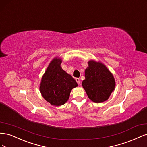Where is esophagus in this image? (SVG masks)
I'll use <instances>...</instances> for the list:
<instances>
[{
    "mask_svg": "<svg viewBox=\"0 0 147 147\" xmlns=\"http://www.w3.org/2000/svg\"><path fill=\"white\" fill-rule=\"evenodd\" d=\"M75 80H76L77 83L78 84H80V79L79 78H75Z\"/></svg>",
    "mask_w": 147,
    "mask_h": 147,
    "instance_id": "34e87169",
    "label": "esophagus"
}]
</instances>
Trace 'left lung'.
<instances>
[{"mask_svg": "<svg viewBox=\"0 0 147 147\" xmlns=\"http://www.w3.org/2000/svg\"><path fill=\"white\" fill-rule=\"evenodd\" d=\"M84 71L85 79L82 86L92 102L101 103L107 100L114 91L115 80L113 74L101 62L90 60Z\"/></svg>", "mask_w": 147, "mask_h": 147, "instance_id": "8db88e82", "label": "left lung"}]
</instances>
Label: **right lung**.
I'll return each instance as SVG.
<instances>
[{
	"label": "right lung",
	"instance_id": "1",
	"mask_svg": "<svg viewBox=\"0 0 147 147\" xmlns=\"http://www.w3.org/2000/svg\"><path fill=\"white\" fill-rule=\"evenodd\" d=\"M60 57L53 58L43 75L39 88L43 98L55 106L64 104L72 89L78 86L75 79L62 69Z\"/></svg>",
	"mask_w": 147,
	"mask_h": 147
}]
</instances>
